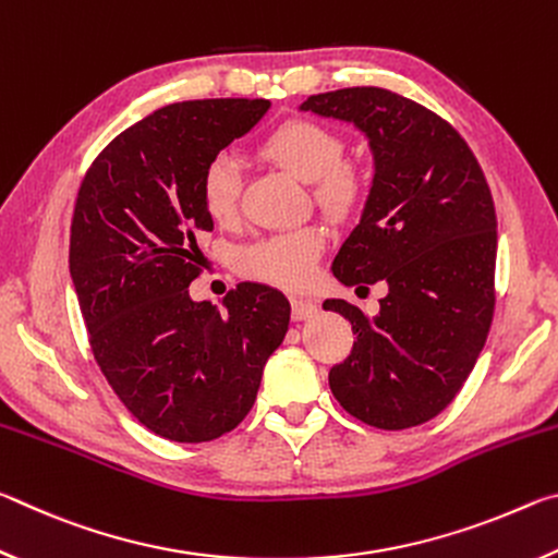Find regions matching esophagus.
I'll use <instances>...</instances> for the list:
<instances>
[{
  "mask_svg": "<svg viewBox=\"0 0 558 558\" xmlns=\"http://www.w3.org/2000/svg\"><path fill=\"white\" fill-rule=\"evenodd\" d=\"M290 305H292V319H295V323H302V319H310L319 313L315 302L305 298H292Z\"/></svg>",
  "mask_w": 558,
  "mask_h": 558,
  "instance_id": "34e87169",
  "label": "esophagus"
}]
</instances>
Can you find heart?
I'll use <instances>...</instances> for the list:
<instances>
[{
  "mask_svg": "<svg viewBox=\"0 0 558 558\" xmlns=\"http://www.w3.org/2000/svg\"><path fill=\"white\" fill-rule=\"evenodd\" d=\"M260 155L288 169L302 182H317V196L335 209L354 202L359 182L352 172L339 167L344 143L335 130L315 120H288L263 140ZM241 167L231 155H216L202 172V202L214 221H231L241 199ZM327 235L317 226L286 231L253 243L241 253L245 276L272 282L280 288L307 286L315 272Z\"/></svg>",
  "mask_w": 558,
  "mask_h": 558,
  "instance_id": "b5f03b06",
  "label": "heart"
}]
</instances>
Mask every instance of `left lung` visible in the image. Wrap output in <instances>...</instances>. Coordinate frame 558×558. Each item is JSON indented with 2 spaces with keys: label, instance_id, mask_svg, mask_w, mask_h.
<instances>
[{
  "label": "left lung",
  "instance_id": "obj_1",
  "mask_svg": "<svg viewBox=\"0 0 558 558\" xmlns=\"http://www.w3.org/2000/svg\"><path fill=\"white\" fill-rule=\"evenodd\" d=\"M300 110L349 122L369 143V194L332 272L342 286L389 288L372 317L347 300L323 302L356 335L329 389L366 426H421L456 399L493 323V194L465 140L391 90L319 93Z\"/></svg>",
  "mask_w": 558,
  "mask_h": 558
}]
</instances>
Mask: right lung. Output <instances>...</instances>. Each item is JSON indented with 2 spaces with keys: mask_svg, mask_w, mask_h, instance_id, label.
<instances>
[{
  "mask_svg": "<svg viewBox=\"0 0 558 558\" xmlns=\"http://www.w3.org/2000/svg\"><path fill=\"white\" fill-rule=\"evenodd\" d=\"M270 100H184L112 140L75 199L69 266L90 347L112 391L157 436L206 442L233 430L286 339L290 302L263 282L196 302V233L211 157L266 116Z\"/></svg>",
  "mask_w": 558,
  "mask_h": 558,
  "instance_id": "1",
  "label": "right lung"
}]
</instances>
